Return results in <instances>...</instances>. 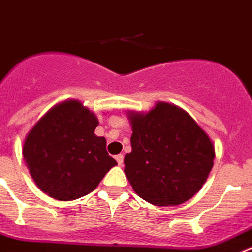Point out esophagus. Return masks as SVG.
<instances>
[{
    "instance_id": "esophagus-1",
    "label": "esophagus",
    "mask_w": 252,
    "mask_h": 252,
    "mask_svg": "<svg viewBox=\"0 0 252 252\" xmlns=\"http://www.w3.org/2000/svg\"><path fill=\"white\" fill-rule=\"evenodd\" d=\"M115 159H117V162H118V165H123V161H124V156L123 155H122V153H119V155H117V156H115Z\"/></svg>"
}]
</instances>
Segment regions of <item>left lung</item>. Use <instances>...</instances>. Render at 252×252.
<instances>
[{
  "mask_svg": "<svg viewBox=\"0 0 252 252\" xmlns=\"http://www.w3.org/2000/svg\"><path fill=\"white\" fill-rule=\"evenodd\" d=\"M126 115L133 133L124 172L133 190L159 207L188 202L213 167L216 152L209 135L184 109L168 102Z\"/></svg>",
  "mask_w": 252,
  "mask_h": 252,
  "instance_id": "left-lung-1",
  "label": "left lung"
}]
</instances>
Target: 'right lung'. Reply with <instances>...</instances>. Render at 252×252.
Here are the masks:
<instances>
[{"mask_svg":"<svg viewBox=\"0 0 252 252\" xmlns=\"http://www.w3.org/2000/svg\"><path fill=\"white\" fill-rule=\"evenodd\" d=\"M97 117L78 100L50 108L26 134L24 161L36 187L57 200H74L97 188L117 165L106 139L95 134Z\"/></svg>","mask_w":252,"mask_h":252,"instance_id":"1","label":"right lung"}]
</instances>
